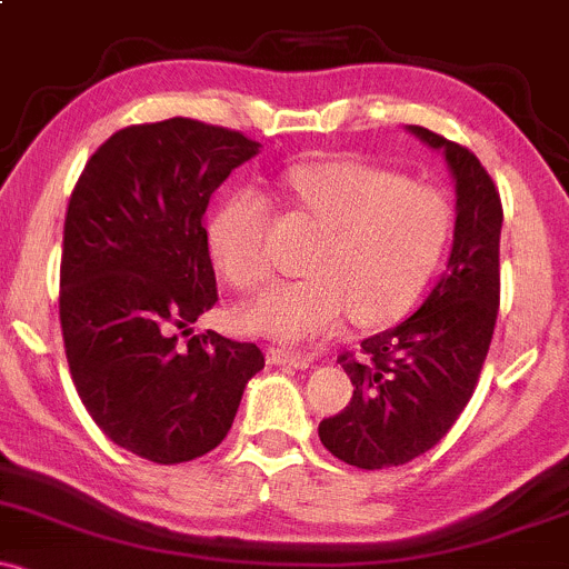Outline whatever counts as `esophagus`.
Wrapping results in <instances>:
<instances>
[{
	"label": "esophagus",
	"instance_id": "esophagus-1",
	"mask_svg": "<svg viewBox=\"0 0 569 569\" xmlns=\"http://www.w3.org/2000/svg\"><path fill=\"white\" fill-rule=\"evenodd\" d=\"M267 360L272 365H295V368H310L313 360H310L305 351H291V349H283V346H278V349H269L267 351Z\"/></svg>",
	"mask_w": 569,
	"mask_h": 569
}]
</instances>
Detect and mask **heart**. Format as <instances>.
I'll use <instances>...</instances> for the list:
<instances>
[{
	"instance_id": "b5f03b06",
	"label": "heart",
	"mask_w": 569,
	"mask_h": 569,
	"mask_svg": "<svg viewBox=\"0 0 569 569\" xmlns=\"http://www.w3.org/2000/svg\"><path fill=\"white\" fill-rule=\"evenodd\" d=\"M295 204L325 237L313 244L310 278L274 289L242 313L256 332L310 340L346 316L392 325L415 310L441 267L456 229L450 196L365 160H325L286 174ZM272 204L253 188L237 190L209 226V250L231 286L259 295L272 283L267 226Z\"/></svg>"
}]
</instances>
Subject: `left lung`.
<instances>
[{
    "instance_id": "left-lung-1",
    "label": "left lung",
    "mask_w": 569,
    "mask_h": 569,
    "mask_svg": "<svg viewBox=\"0 0 569 569\" xmlns=\"http://www.w3.org/2000/svg\"><path fill=\"white\" fill-rule=\"evenodd\" d=\"M409 130L441 149L456 177V239L422 308L365 338L360 355L338 357L355 395L340 415L321 420L319 439L365 471L409 463L445 439L475 395L499 313V190L471 149L420 124Z\"/></svg>"
}]
</instances>
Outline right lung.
Masks as SVG:
<instances>
[{"instance_id":"right-lung-1","label":"right lung","mask_w":569,"mask_h":569,"mask_svg":"<svg viewBox=\"0 0 569 569\" xmlns=\"http://www.w3.org/2000/svg\"><path fill=\"white\" fill-rule=\"evenodd\" d=\"M259 141L199 119L117 130L87 160L64 218L59 321L94 426L152 463L207 456L229 433L256 343L190 325L218 302L204 214Z\"/></svg>"}]
</instances>
